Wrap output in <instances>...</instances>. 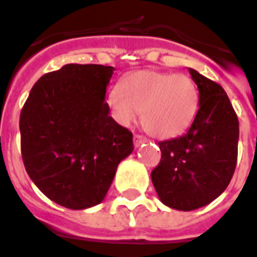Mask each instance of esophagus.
<instances>
[{
	"instance_id": "34e87169",
	"label": "esophagus",
	"mask_w": 257,
	"mask_h": 257,
	"mask_svg": "<svg viewBox=\"0 0 257 257\" xmlns=\"http://www.w3.org/2000/svg\"><path fill=\"white\" fill-rule=\"evenodd\" d=\"M148 142V139L146 136H143V135H135L133 137V143H135V147H139L142 146L143 143Z\"/></svg>"
}]
</instances>
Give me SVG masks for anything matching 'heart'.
<instances>
[{"label":"heart","instance_id":"b5f03b06","mask_svg":"<svg viewBox=\"0 0 257 257\" xmlns=\"http://www.w3.org/2000/svg\"><path fill=\"white\" fill-rule=\"evenodd\" d=\"M107 105L121 125L132 124L142 111V125L147 132L170 139L185 132L193 122L198 110V90L183 74L143 70L124 76L109 94Z\"/></svg>","mask_w":257,"mask_h":257}]
</instances>
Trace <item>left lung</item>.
Masks as SVG:
<instances>
[{
	"label": "left lung",
	"mask_w": 257,
	"mask_h": 257,
	"mask_svg": "<svg viewBox=\"0 0 257 257\" xmlns=\"http://www.w3.org/2000/svg\"><path fill=\"white\" fill-rule=\"evenodd\" d=\"M199 107L183 136L159 143L151 172L160 201L178 210L202 207L224 193L237 163L238 118L222 86L189 68Z\"/></svg>",
	"instance_id": "obj_1"
}]
</instances>
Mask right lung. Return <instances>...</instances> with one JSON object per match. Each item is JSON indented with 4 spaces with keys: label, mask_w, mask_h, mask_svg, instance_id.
Returning a JSON list of instances; mask_svg holds the SVG:
<instances>
[{
    "label": "right lung",
    "mask_w": 257,
    "mask_h": 257,
    "mask_svg": "<svg viewBox=\"0 0 257 257\" xmlns=\"http://www.w3.org/2000/svg\"><path fill=\"white\" fill-rule=\"evenodd\" d=\"M114 67L66 64L33 85L20 113L21 156L33 183L67 209L102 202L133 135L109 115Z\"/></svg>",
    "instance_id": "1"
}]
</instances>
